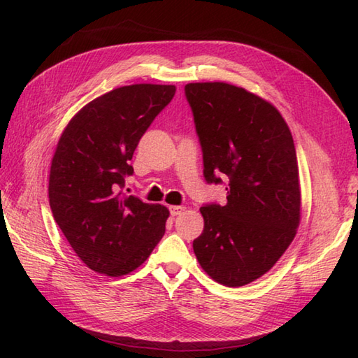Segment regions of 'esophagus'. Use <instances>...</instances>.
Instances as JSON below:
<instances>
[{
    "label": "esophagus",
    "mask_w": 358,
    "mask_h": 358,
    "mask_svg": "<svg viewBox=\"0 0 358 358\" xmlns=\"http://www.w3.org/2000/svg\"><path fill=\"white\" fill-rule=\"evenodd\" d=\"M186 208L185 206H171L169 208V210H171V215L172 217H177V215H180L181 212H183Z\"/></svg>",
    "instance_id": "1"
}]
</instances>
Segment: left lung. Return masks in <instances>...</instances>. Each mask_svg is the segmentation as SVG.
Returning a JSON list of instances; mask_svg holds the SVG:
<instances>
[{
    "mask_svg": "<svg viewBox=\"0 0 358 358\" xmlns=\"http://www.w3.org/2000/svg\"><path fill=\"white\" fill-rule=\"evenodd\" d=\"M208 183H227L226 204L200 208L194 240L201 268L218 283L245 286L268 272L300 223L299 164L291 131L263 98L227 83H189Z\"/></svg>",
    "mask_w": 358,
    "mask_h": 358,
    "instance_id": "1",
    "label": "left lung"
}]
</instances>
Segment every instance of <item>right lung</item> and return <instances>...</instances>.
I'll return each mask as SVG.
<instances>
[{"instance_id":"add662e5","label":"right lung","mask_w":358,"mask_h":358,"mask_svg":"<svg viewBox=\"0 0 358 358\" xmlns=\"http://www.w3.org/2000/svg\"><path fill=\"white\" fill-rule=\"evenodd\" d=\"M175 86L132 85L95 98L75 115L52 158L53 218L81 262L109 277L132 272L163 238L169 217L162 204L123 192L131 159Z\"/></svg>"}]
</instances>
